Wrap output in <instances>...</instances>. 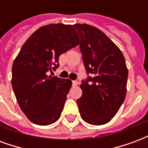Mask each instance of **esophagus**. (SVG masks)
<instances>
[{
	"label": "esophagus",
	"mask_w": 148,
	"mask_h": 148,
	"mask_svg": "<svg viewBox=\"0 0 148 148\" xmlns=\"http://www.w3.org/2000/svg\"><path fill=\"white\" fill-rule=\"evenodd\" d=\"M72 83H73V86H77V84H78V82H77V81H73Z\"/></svg>",
	"instance_id": "34e87169"
}]
</instances>
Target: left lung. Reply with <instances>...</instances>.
I'll return each instance as SVG.
<instances>
[{
    "mask_svg": "<svg viewBox=\"0 0 148 148\" xmlns=\"http://www.w3.org/2000/svg\"><path fill=\"white\" fill-rule=\"evenodd\" d=\"M87 77L82 81V95L77 100L82 119L101 125L116 114L126 96L127 69L121 50L97 27L76 24Z\"/></svg>",
    "mask_w": 148,
    "mask_h": 148,
    "instance_id": "left-lung-1",
    "label": "left lung"
}]
</instances>
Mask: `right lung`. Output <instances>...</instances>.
<instances>
[{"label": "right lung", "mask_w": 148, "mask_h": 148, "mask_svg": "<svg viewBox=\"0 0 148 148\" xmlns=\"http://www.w3.org/2000/svg\"><path fill=\"white\" fill-rule=\"evenodd\" d=\"M73 26L53 24L41 27L21 47L12 70V86L21 110L32 123L49 125L57 121L72 82L49 71L59 66V55L78 45Z\"/></svg>", "instance_id": "obj_1"}]
</instances>
